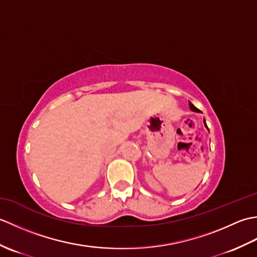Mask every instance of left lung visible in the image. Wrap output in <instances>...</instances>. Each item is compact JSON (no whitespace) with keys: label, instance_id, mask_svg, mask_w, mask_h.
Listing matches in <instances>:
<instances>
[{"label":"left lung","instance_id":"obj_1","mask_svg":"<svg viewBox=\"0 0 257 257\" xmlns=\"http://www.w3.org/2000/svg\"><path fill=\"white\" fill-rule=\"evenodd\" d=\"M190 109H191V110H192V111H195V112H201V111L199 110V109L196 108V107H194L191 102H190ZM204 124H205V127L207 128V125H206V123H205V120H204Z\"/></svg>","mask_w":257,"mask_h":257}]
</instances>
